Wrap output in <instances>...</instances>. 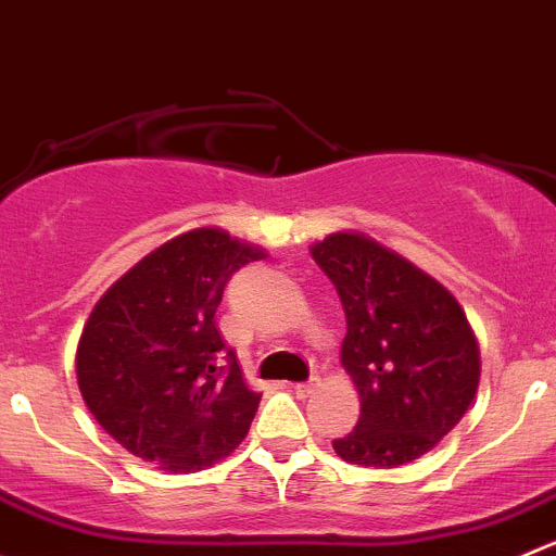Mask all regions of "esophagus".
Here are the masks:
<instances>
[{
	"label": "esophagus",
	"instance_id": "esophagus-1",
	"mask_svg": "<svg viewBox=\"0 0 556 556\" xmlns=\"http://www.w3.org/2000/svg\"><path fill=\"white\" fill-rule=\"evenodd\" d=\"M317 386H320V380H317V377H309V380H304V382H295L293 391H295V396L306 399V396H309L312 391H315Z\"/></svg>",
	"mask_w": 556,
	"mask_h": 556
}]
</instances>
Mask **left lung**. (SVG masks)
Segmentation results:
<instances>
[{"instance_id": "obj_1", "label": "left lung", "mask_w": 556, "mask_h": 556, "mask_svg": "<svg viewBox=\"0 0 556 556\" xmlns=\"http://www.w3.org/2000/svg\"><path fill=\"white\" fill-rule=\"evenodd\" d=\"M312 257L342 301V364L361 396L358 427L333 451L361 467L407 465L472 404L481 355L470 323L443 285L366 236L331 233Z\"/></svg>"}]
</instances>
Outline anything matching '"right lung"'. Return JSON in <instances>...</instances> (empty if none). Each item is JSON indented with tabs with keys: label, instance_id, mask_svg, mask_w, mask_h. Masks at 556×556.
Segmentation results:
<instances>
[{
	"label": "right lung",
	"instance_id": "add662e5",
	"mask_svg": "<svg viewBox=\"0 0 556 556\" xmlns=\"http://www.w3.org/2000/svg\"><path fill=\"white\" fill-rule=\"evenodd\" d=\"M263 252L225 230L176 236L129 268L91 309L75 355L100 427L168 472L225 459L250 432L261 393L217 331L225 285Z\"/></svg>",
	"mask_w": 556,
	"mask_h": 556
}]
</instances>
